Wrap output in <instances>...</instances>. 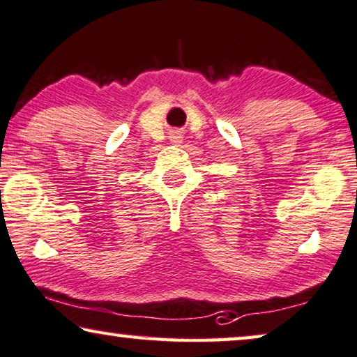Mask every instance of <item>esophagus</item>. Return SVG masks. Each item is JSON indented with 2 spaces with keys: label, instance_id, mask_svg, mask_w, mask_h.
<instances>
[{
  "label": "esophagus",
  "instance_id": "34e87169",
  "mask_svg": "<svg viewBox=\"0 0 357 357\" xmlns=\"http://www.w3.org/2000/svg\"><path fill=\"white\" fill-rule=\"evenodd\" d=\"M170 138H172V143H175V144L182 143V140H183V137L180 135V133H177V132L172 133V137H170Z\"/></svg>",
  "mask_w": 357,
  "mask_h": 357
}]
</instances>
